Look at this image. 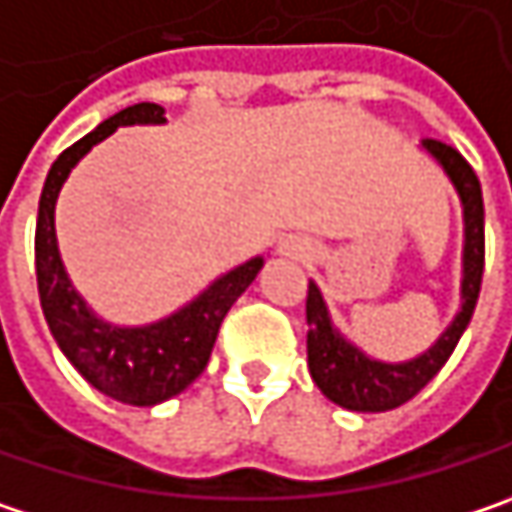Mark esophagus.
Wrapping results in <instances>:
<instances>
[{
	"instance_id": "1",
	"label": "esophagus",
	"mask_w": 512,
	"mask_h": 512,
	"mask_svg": "<svg viewBox=\"0 0 512 512\" xmlns=\"http://www.w3.org/2000/svg\"><path fill=\"white\" fill-rule=\"evenodd\" d=\"M309 250V244L300 241V238H285V241H279V253H282V256H291V259H309Z\"/></svg>"
}]
</instances>
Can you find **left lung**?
I'll list each match as a JSON object with an SVG mask.
<instances>
[{
	"instance_id": "1",
	"label": "left lung",
	"mask_w": 512,
	"mask_h": 512,
	"mask_svg": "<svg viewBox=\"0 0 512 512\" xmlns=\"http://www.w3.org/2000/svg\"><path fill=\"white\" fill-rule=\"evenodd\" d=\"M422 148L446 168L452 177L460 203H463V224H466V247H463V306L457 311L455 323L440 335V341L420 358L405 364H384L367 358L358 347L341 338V332L332 326L326 303L309 282L306 294V323H309V370L314 384L323 390L326 399L349 411H393L414 399L425 384L431 382L440 367L455 352L463 329L472 320V311L481 294V276H484V198L481 183L472 165L460 157L452 145L440 139H422Z\"/></svg>"
}]
</instances>
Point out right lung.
I'll return each mask as SVG.
<instances>
[{"instance_id": "right-lung-1", "label": "right lung", "mask_w": 512, "mask_h": 512, "mask_svg": "<svg viewBox=\"0 0 512 512\" xmlns=\"http://www.w3.org/2000/svg\"><path fill=\"white\" fill-rule=\"evenodd\" d=\"M163 113V107L151 101L133 104L69 145L49 168L34 233L40 306L57 347L95 390L139 408L177 396L201 376L227 311L262 271V259H250L215 279L186 309L139 329H119L98 320L69 285L55 238V201L63 180L95 142L107 139L119 125H160Z\"/></svg>"}]
</instances>
